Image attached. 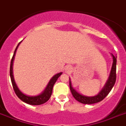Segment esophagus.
I'll use <instances>...</instances> for the list:
<instances>
[{
	"label": "esophagus",
	"instance_id": "obj_1",
	"mask_svg": "<svg viewBox=\"0 0 126 126\" xmlns=\"http://www.w3.org/2000/svg\"><path fill=\"white\" fill-rule=\"evenodd\" d=\"M65 71L66 73H71L72 71H73V67H71V66H67V67H65Z\"/></svg>",
	"mask_w": 126,
	"mask_h": 126
}]
</instances>
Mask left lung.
Here are the masks:
<instances>
[{"instance_id": "8db88e82", "label": "left lung", "mask_w": 126, "mask_h": 126, "mask_svg": "<svg viewBox=\"0 0 126 126\" xmlns=\"http://www.w3.org/2000/svg\"><path fill=\"white\" fill-rule=\"evenodd\" d=\"M111 55L112 57V59H113V62H112V65L109 77V79H108L106 84H105L104 87L102 88V90L99 92L97 95L89 97V96H86L82 94H79V92L76 91V90H75V88H73V87L72 86V84H71V79L69 78L70 90H71V93L75 99L83 104H94L101 101L104 98H105L106 96L109 94V92L111 91L112 88H113L114 85L115 84L116 79V58L117 57L113 55V54H112V53Z\"/></svg>"}]
</instances>
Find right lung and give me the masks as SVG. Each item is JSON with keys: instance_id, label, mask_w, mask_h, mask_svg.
I'll use <instances>...</instances> for the list:
<instances>
[{"instance_id": "add662e5", "label": "right lung", "mask_w": 126, "mask_h": 126, "mask_svg": "<svg viewBox=\"0 0 126 126\" xmlns=\"http://www.w3.org/2000/svg\"><path fill=\"white\" fill-rule=\"evenodd\" d=\"M21 42H19L17 44V46L10 63V79L11 81H12V84L13 88H14L15 93L17 95V96L21 101L25 102V103H26L29 104V105H42V104L45 103L46 102H47L49 100V99L50 98V97L51 95V94H52V90H53V85L55 84V82L57 81L58 78L61 76V74L63 73H59L54 75L50 79V80H49V82L47 84L46 88H45V90H44L41 94L38 95L29 96L22 93L20 91V90L18 88L17 86L16 83V82L14 80V75H13V62H14V57L15 55H16V50L19 46V44H20Z\"/></svg>"}]
</instances>
